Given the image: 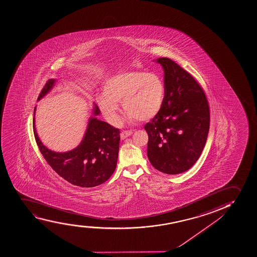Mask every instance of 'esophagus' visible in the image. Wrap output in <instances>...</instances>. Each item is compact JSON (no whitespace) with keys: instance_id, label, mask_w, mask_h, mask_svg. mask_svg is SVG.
<instances>
[{"instance_id":"esophagus-1","label":"esophagus","mask_w":257,"mask_h":257,"mask_svg":"<svg viewBox=\"0 0 257 257\" xmlns=\"http://www.w3.org/2000/svg\"><path fill=\"white\" fill-rule=\"evenodd\" d=\"M133 134V132L132 131H123V132H121L120 133V138L121 140H124V139H126L127 137L131 136Z\"/></svg>"}]
</instances>
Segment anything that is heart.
Instances as JSON below:
<instances>
[{"label": "heart", "mask_w": 257, "mask_h": 257, "mask_svg": "<svg viewBox=\"0 0 257 257\" xmlns=\"http://www.w3.org/2000/svg\"><path fill=\"white\" fill-rule=\"evenodd\" d=\"M96 104L111 124L119 122L118 104L130 119L147 121L159 114L165 98V86L156 73L124 71L105 79Z\"/></svg>", "instance_id": "1"}]
</instances>
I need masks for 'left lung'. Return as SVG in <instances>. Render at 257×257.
<instances>
[{"mask_svg":"<svg viewBox=\"0 0 257 257\" xmlns=\"http://www.w3.org/2000/svg\"><path fill=\"white\" fill-rule=\"evenodd\" d=\"M165 72V98L161 111L145 125L147 156L165 174H180L199 159L209 130L205 92L191 74L169 58H159Z\"/></svg>","mask_w":257,"mask_h":257,"instance_id":"1","label":"left lung"}]
</instances>
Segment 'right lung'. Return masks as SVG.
<instances>
[{"label": "right lung", "mask_w": 257, "mask_h": 257, "mask_svg": "<svg viewBox=\"0 0 257 257\" xmlns=\"http://www.w3.org/2000/svg\"><path fill=\"white\" fill-rule=\"evenodd\" d=\"M55 79H48L38 99L53 87ZM35 112L34 111V114ZM94 115L99 114L96 105ZM34 134L40 152L58 175L70 184L79 187L91 188L105 183L114 172L119 148V129L104 121L91 117L82 141L77 148L59 153L48 150L38 138L35 126Z\"/></svg>", "instance_id": "1"}]
</instances>
